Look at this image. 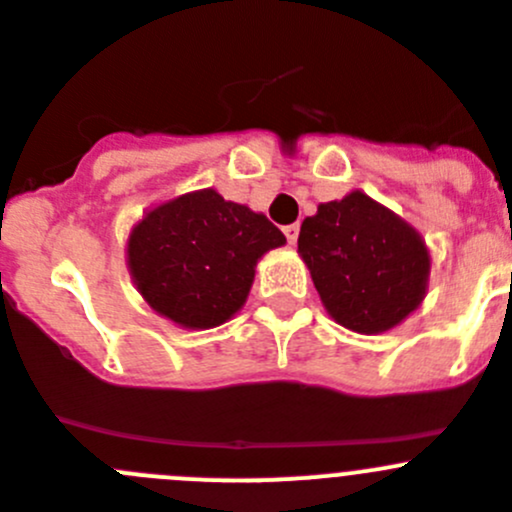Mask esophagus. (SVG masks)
I'll return each mask as SVG.
<instances>
[{"label":"esophagus","mask_w":512,"mask_h":512,"mask_svg":"<svg viewBox=\"0 0 512 512\" xmlns=\"http://www.w3.org/2000/svg\"><path fill=\"white\" fill-rule=\"evenodd\" d=\"M284 236H287V241L294 246V243H297V238H299V225L297 223L284 225Z\"/></svg>","instance_id":"34e87169"}]
</instances>
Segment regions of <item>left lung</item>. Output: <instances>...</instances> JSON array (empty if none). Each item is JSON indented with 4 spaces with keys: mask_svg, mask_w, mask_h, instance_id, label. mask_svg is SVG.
I'll return each mask as SVG.
<instances>
[{
    "mask_svg": "<svg viewBox=\"0 0 512 512\" xmlns=\"http://www.w3.org/2000/svg\"><path fill=\"white\" fill-rule=\"evenodd\" d=\"M297 246L332 320L360 335L401 325L426 294L424 238L360 190L304 218Z\"/></svg>",
    "mask_w": 512,
    "mask_h": 512,
    "instance_id": "1",
    "label": "left lung"
}]
</instances>
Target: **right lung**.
<instances>
[{"label": "right lung", "mask_w": 512, "mask_h": 512, "mask_svg": "<svg viewBox=\"0 0 512 512\" xmlns=\"http://www.w3.org/2000/svg\"><path fill=\"white\" fill-rule=\"evenodd\" d=\"M284 243L266 215L208 187L149 210L131 228L126 266L154 312L210 330L246 304L259 259Z\"/></svg>", "instance_id": "right-lung-1"}]
</instances>
